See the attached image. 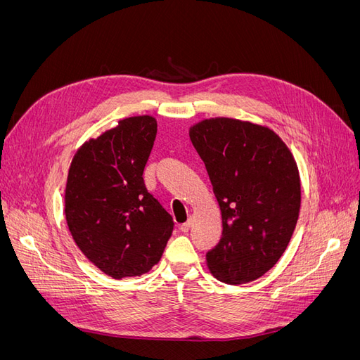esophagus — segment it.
Masks as SVG:
<instances>
[{"mask_svg":"<svg viewBox=\"0 0 360 360\" xmlns=\"http://www.w3.org/2000/svg\"><path fill=\"white\" fill-rule=\"evenodd\" d=\"M191 226H192V219H188L186 222L180 225V230H181L183 233H188V231L191 230Z\"/></svg>","mask_w":360,"mask_h":360,"instance_id":"obj_1","label":"esophagus"}]
</instances>
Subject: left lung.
<instances>
[{"mask_svg": "<svg viewBox=\"0 0 360 360\" xmlns=\"http://www.w3.org/2000/svg\"><path fill=\"white\" fill-rule=\"evenodd\" d=\"M222 212V238L205 255L225 284L263 276L285 252L300 212V177L274 130L234 118L191 127Z\"/></svg>", "mask_w": 360, "mask_h": 360, "instance_id": "obj_1", "label": "left lung"}]
</instances>
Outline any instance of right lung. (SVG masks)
Returning <instances> with one entry per match:
<instances>
[{"mask_svg":"<svg viewBox=\"0 0 360 360\" xmlns=\"http://www.w3.org/2000/svg\"><path fill=\"white\" fill-rule=\"evenodd\" d=\"M156 134L150 115L120 120L76 151L69 169L64 212L73 240L114 279L147 274L174 230L143 179Z\"/></svg>","mask_w":360,"mask_h":360,"instance_id":"add662e5","label":"right lung"}]
</instances>
